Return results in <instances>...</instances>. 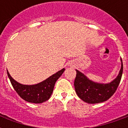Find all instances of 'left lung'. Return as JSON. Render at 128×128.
<instances>
[{
	"mask_svg": "<svg viewBox=\"0 0 128 128\" xmlns=\"http://www.w3.org/2000/svg\"><path fill=\"white\" fill-rule=\"evenodd\" d=\"M121 69L116 78L108 84H100L89 80L84 74L76 70L74 80L75 90L80 99L88 104H98L105 102L116 91L123 73V63L121 59Z\"/></svg>",
	"mask_w": 128,
	"mask_h": 128,
	"instance_id": "1",
	"label": "left lung"
}]
</instances>
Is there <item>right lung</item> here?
<instances>
[{
    "instance_id": "1",
    "label": "right lung",
    "mask_w": 128,
    "mask_h": 128,
    "mask_svg": "<svg viewBox=\"0 0 128 128\" xmlns=\"http://www.w3.org/2000/svg\"><path fill=\"white\" fill-rule=\"evenodd\" d=\"M64 70L65 69L63 68L40 83L34 85H23L20 84L11 77L8 70L7 74L14 89L20 97L30 103L40 104L50 98L56 80L63 74Z\"/></svg>"
}]
</instances>
